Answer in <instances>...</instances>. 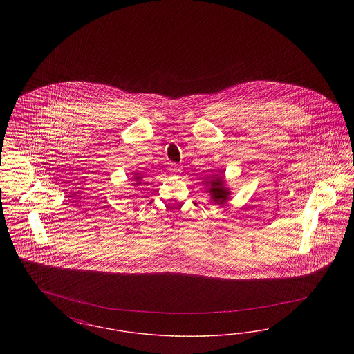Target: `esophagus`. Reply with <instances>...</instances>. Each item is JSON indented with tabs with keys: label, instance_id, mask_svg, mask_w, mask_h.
<instances>
[{
	"label": "esophagus",
	"instance_id": "34e87169",
	"mask_svg": "<svg viewBox=\"0 0 354 354\" xmlns=\"http://www.w3.org/2000/svg\"><path fill=\"white\" fill-rule=\"evenodd\" d=\"M169 171L174 174V175H178V174H180L182 172V167L180 166H178V165H171V167H169Z\"/></svg>",
	"mask_w": 354,
	"mask_h": 354
}]
</instances>
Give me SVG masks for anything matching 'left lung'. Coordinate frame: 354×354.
Instances as JSON below:
<instances>
[{"instance_id": "1", "label": "left lung", "mask_w": 354, "mask_h": 354, "mask_svg": "<svg viewBox=\"0 0 354 354\" xmlns=\"http://www.w3.org/2000/svg\"><path fill=\"white\" fill-rule=\"evenodd\" d=\"M207 185H209V194H211V198L212 201L215 202V204H224V203L228 201V195L231 194L230 189L224 185V179L219 176L218 174L211 176V180H207L205 182Z\"/></svg>"}]
</instances>
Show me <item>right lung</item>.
Returning <instances> with one entry per match:
<instances>
[{
	"label": "right lung",
	"mask_w": 354,
	"mask_h": 354,
	"mask_svg": "<svg viewBox=\"0 0 354 354\" xmlns=\"http://www.w3.org/2000/svg\"><path fill=\"white\" fill-rule=\"evenodd\" d=\"M140 179H142V176H139V175H138V174H136V175H135V176H134V179H133V180H134V182H135V183H133V185H140V183H142V182H140Z\"/></svg>",
	"instance_id": "1"
}]
</instances>
